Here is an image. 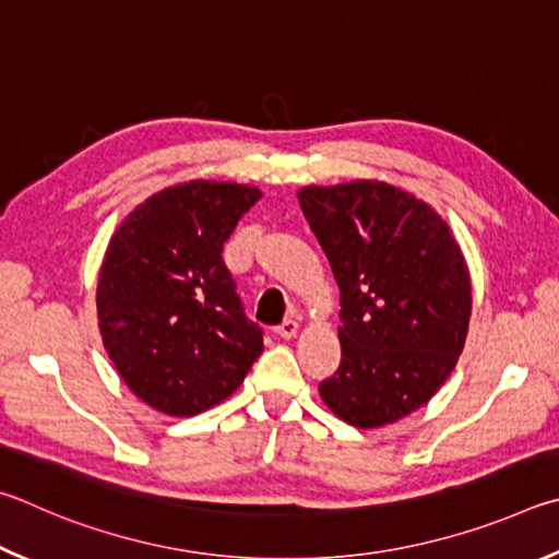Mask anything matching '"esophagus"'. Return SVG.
<instances>
[{"instance_id":"esophagus-1","label":"esophagus","mask_w":559,"mask_h":559,"mask_svg":"<svg viewBox=\"0 0 559 559\" xmlns=\"http://www.w3.org/2000/svg\"><path fill=\"white\" fill-rule=\"evenodd\" d=\"M274 331H277V336H282V338H295L299 331V324L295 319H287V321H282V324Z\"/></svg>"}]
</instances>
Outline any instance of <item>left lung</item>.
<instances>
[{"mask_svg":"<svg viewBox=\"0 0 559 559\" xmlns=\"http://www.w3.org/2000/svg\"><path fill=\"white\" fill-rule=\"evenodd\" d=\"M299 205L341 292V366L319 393L348 425H393L462 356L472 282L432 205L383 181L307 186Z\"/></svg>","mask_w":559,"mask_h":559,"instance_id":"8db88e82","label":"left lung"}]
</instances>
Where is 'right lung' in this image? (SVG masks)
<instances>
[{
  "instance_id": "add662e5",
  "label": "right lung",
  "mask_w": 559,
  "mask_h": 559,
  "mask_svg": "<svg viewBox=\"0 0 559 559\" xmlns=\"http://www.w3.org/2000/svg\"><path fill=\"white\" fill-rule=\"evenodd\" d=\"M242 183L189 181L154 193L107 245L97 326L127 388L171 417H193L235 393L262 354L223 242L260 201Z\"/></svg>"
}]
</instances>
